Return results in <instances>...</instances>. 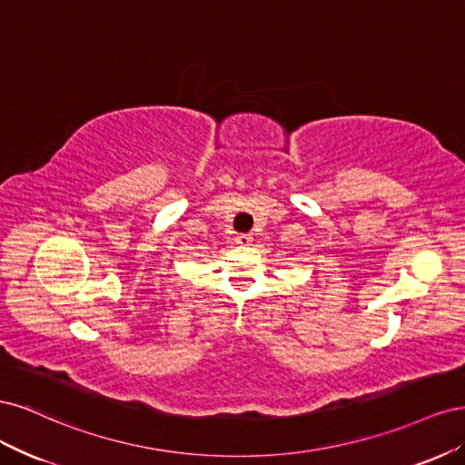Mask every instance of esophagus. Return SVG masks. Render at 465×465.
<instances>
[{"label":"esophagus","mask_w":465,"mask_h":465,"mask_svg":"<svg viewBox=\"0 0 465 465\" xmlns=\"http://www.w3.org/2000/svg\"><path fill=\"white\" fill-rule=\"evenodd\" d=\"M252 241H254V238H252V234H238L236 236V242L241 244V246H250Z\"/></svg>","instance_id":"1"}]
</instances>
